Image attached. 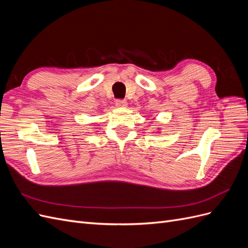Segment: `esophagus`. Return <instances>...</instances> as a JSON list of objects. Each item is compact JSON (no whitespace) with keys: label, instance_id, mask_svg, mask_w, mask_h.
<instances>
[{"label":"esophagus","instance_id":"esophagus-1","mask_svg":"<svg viewBox=\"0 0 248 248\" xmlns=\"http://www.w3.org/2000/svg\"><path fill=\"white\" fill-rule=\"evenodd\" d=\"M116 107L120 108H124L127 107V102L125 100H118L116 102Z\"/></svg>","mask_w":248,"mask_h":248}]
</instances>
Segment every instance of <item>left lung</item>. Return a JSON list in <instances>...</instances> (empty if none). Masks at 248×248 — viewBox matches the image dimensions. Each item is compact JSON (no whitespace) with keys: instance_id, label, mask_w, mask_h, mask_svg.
I'll use <instances>...</instances> for the list:
<instances>
[{"instance_id":"obj_1","label":"left lung","mask_w":248,"mask_h":248,"mask_svg":"<svg viewBox=\"0 0 248 248\" xmlns=\"http://www.w3.org/2000/svg\"><path fill=\"white\" fill-rule=\"evenodd\" d=\"M158 132H159V131H158Z\"/></svg>"}]
</instances>
